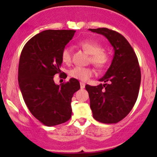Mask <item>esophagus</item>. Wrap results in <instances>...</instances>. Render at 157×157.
<instances>
[{"label":"esophagus","mask_w":157,"mask_h":157,"mask_svg":"<svg viewBox=\"0 0 157 157\" xmlns=\"http://www.w3.org/2000/svg\"><path fill=\"white\" fill-rule=\"evenodd\" d=\"M80 88L81 89H84L85 88V83H83V82H80Z\"/></svg>","instance_id":"esophagus-1"}]
</instances>
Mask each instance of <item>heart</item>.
I'll return each instance as SVG.
<instances>
[{"label":"heart","mask_w":157,"mask_h":157,"mask_svg":"<svg viewBox=\"0 0 157 157\" xmlns=\"http://www.w3.org/2000/svg\"><path fill=\"white\" fill-rule=\"evenodd\" d=\"M79 45L85 52L90 54L89 61L97 68H103L109 63V54L104 49L101 48L100 45L97 42L91 40H84L80 42ZM61 60L65 64L71 62V52L69 47H65L61 52ZM93 74V71L90 67H75L69 72L71 77L81 81L87 80Z\"/></svg>","instance_id":"heart-1"}]
</instances>
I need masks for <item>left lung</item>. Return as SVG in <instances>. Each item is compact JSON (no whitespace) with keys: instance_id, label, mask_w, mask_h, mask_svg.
I'll return each instance as SVG.
<instances>
[{"instance_id":"obj_1","label":"left lung","mask_w":157,"mask_h":157,"mask_svg":"<svg viewBox=\"0 0 157 157\" xmlns=\"http://www.w3.org/2000/svg\"><path fill=\"white\" fill-rule=\"evenodd\" d=\"M105 36L114 49L112 64L99 86L86 85L90 108L96 121L117 123L125 118L134 107L140 90L141 74L138 60L127 39L107 28L89 29Z\"/></svg>"}]
</instances>
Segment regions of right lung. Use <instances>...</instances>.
Listing matches in <instances>:
<instances>
[{
  "label": "right lung",
  "instance_id": "right-lung-1",
  "mask_svg": "<svg viewBox=\"0 0 157 157\" xmlns=\"http://www.w3.org/2000/svg\"><path fill=\"white\" fill-rule=\"evenodd\" d=\"M75 32H41L26 42L20 55L18 82L22 96L32 115L48 127L71 118V99L80 88L79 81L74 78L60 85L54 81L55 74L61 76V52Z\"/></svg>",
  "mask_w": 157,
  "mask_h": 157
}]
</instances>
